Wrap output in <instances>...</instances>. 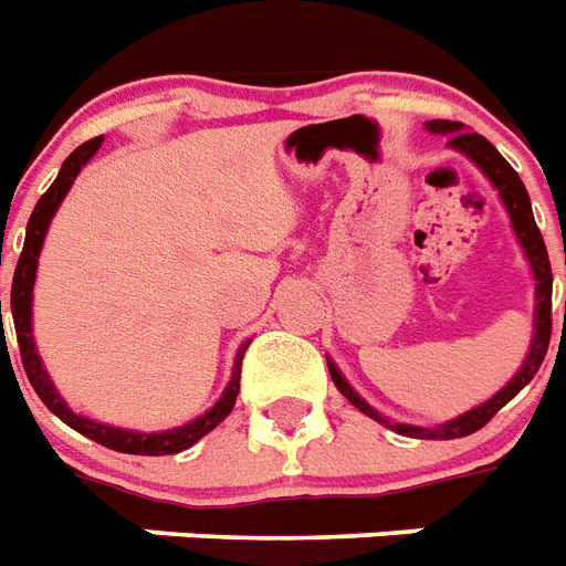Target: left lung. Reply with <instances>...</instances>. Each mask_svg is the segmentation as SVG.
<instances>
[{
	"label": "left lung",
	"mask_w": 566,
	"mask_h": 566,
	"mask_svg": "<svg viewBox=\"0 0 566 566\" xmlns=\"http://www.w3.org/2000/svg\"><path fill=\"white\" fill-rule=\"evenodd\" d=\"M427 128L432 134H447V143L453 148H459L462 155H468L470 160L476 163L479 169L485 171L491 184L500 189V198H503L505 210L512 216V224H514V233H517L520 245L526 251L528 256V265L535 271V280H537V289H535V342H532V350H528L526 361H523V368L514 374V379L509 386L494 395L488 403L476 406L473 411L462 415V418L450 420V423H441V427H409V423H391L386 420L379 411L370 409L359 395H356L354 388L347 386L345 377L338 374L336 365L327 361L329 365V377L336 382V388L342 395L350 400L359 411H365L368 418L379 420V423H386L388 429H395L397 436H409V438H429V441H450V438H464L470 432H476L488 423V420L494 418L496 411L503 409L512 397H517L523 388L532 382V377L537 374L541 368V361L546 356V347H549V336H553V269H549V254H546V245H544V237H541V230L535 224V216H532V205H528V192L523 187V180H520L517 171L509 166L500 151H496L491 143H488L482 134H473L462 125V122H450V119H432L427 122ZM564 315H566V304H564ZM566 321V318H564Z\"/></svg>",
	"instance_id": "8db88e82"
}]
</instances>
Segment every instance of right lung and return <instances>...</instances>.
<instances>
[{
    "label": "right lung",
    "mask_w": 566,
    "mask_h": 566,
    "mask_svg": "<svg viewBox=\"0 0 566 566\" xmlns=\"http://www.w3.org/2000/svg\"><path fill=\"white\" fill-rule=\"evenodd\" d=\"M102 139L104 137L81 143V146L75 148L66 160H63L54 184L43 192V196H40L38 207H34V212H31L29 230H25V245H22L20 262H17V271H13V283H11V315H13V329H17V345H20L22 368H25V377H29L31 388L38 391V397L46 403V409L52 411V415H57L66 427H72L75 432H81V436L93 438L96 444L111 447V450H116V453L171 455V453H180V450H187V447H192L198 438H205L210 429H216L221 420L228 418L233 403H237L239 377H242V356H245L248 345L239 347L237 365H233V377H230L228 388H224V395H221L219 403L212 406L207 415L196 418L192 423H187V427L166 429V432H130V429L104 427V423H96V420L81 418V415H75L70 406L63 403L61 395L54 391L46 368H43V361H40L34 338H31V289H34V271H38V256H40V248H43V237H46L49 221H52L54 210L61 207L63 196L70 192L75 175H78L81 166H84L90 157L96 155L98 146H102ZM0 324H2V301H0Z\"/></svg>",
    "instance_id": "right-lung-1"
}]
</instances>
